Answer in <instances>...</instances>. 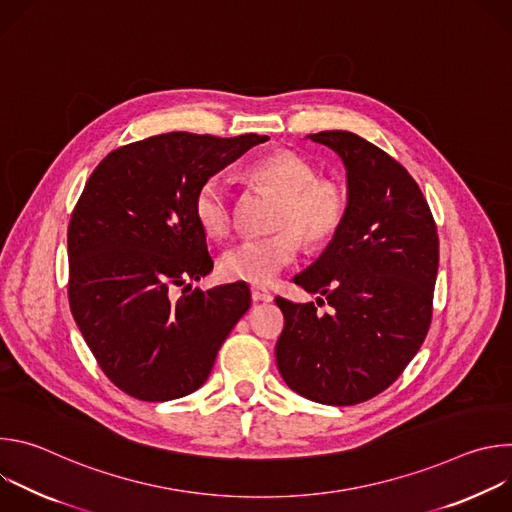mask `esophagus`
Returning <instances> with one entry per match:
<instances>
[{
    "label": "esophagus",
    "instance_id": "esophagus-1",
    "mask_svg": "<svg viewBox=\"0 0 512 512\" xmlns=\"http://www.w3.org/2000/svg\"><path fill=\"white\" fill-rule=\"evenodd\" d=\"M251 296H253V302H271L273 300L271 291H267L265 287H251Z\"/></svg>",
    "mask_w": 512,
    "mask_h": 512
}]
</instances>
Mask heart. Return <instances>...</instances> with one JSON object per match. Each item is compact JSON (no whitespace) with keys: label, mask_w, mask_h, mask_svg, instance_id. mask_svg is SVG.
Listing matches in <instances>:
<instances>
[{"label":"heart","mask_w":512,"mask_h":512,"mask_svg":"<svg viewBox=\"0 0 512 512\" xmlns=\"http://www.w3.org/2000/svg\"><path fill=\"white\" fill-rule=\"evenodd\" d=\"M247 178L277 196L271 216L273 235L243 239L221 257L227 279L251 285H269L296 259L300 239L318 247L330 241L342 227L348 196L346 190L318 170L306 158L291 152H275L249 164ZM194 216L204 235L223 239L233 227V190L225 174L208 176L194 194Z\"/></svg>","instance_id":"b5f03b06"}]
</instances>
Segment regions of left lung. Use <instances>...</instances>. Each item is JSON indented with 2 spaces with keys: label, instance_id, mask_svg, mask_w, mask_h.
Returning a JSON list of instances; mask_svg holds the SVG:
<instances>
[{
  "label": "left lung",
  "instance_id": "obj_1",
  "mask_svg": "<svg viewBox=\"0 0 512 512\" xmlns=\"http://www.w3.org/2000/svg\"><path fill=\"white\" fill-rule=\"evenodd\" d=\"M308 139L342 160L348 210L322 255L294 277L332 312L275 298L285 318L275 360L298 395L356 405L385 391L423 344L440 243L419 186L399 162L350 131Z\"/></svg>",
  "mask_w": 512,
  "mask_h": 512
}]
</instances>
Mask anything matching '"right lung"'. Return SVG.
I'll return each instance as SVG.
<instances>
[{"instance_id": "add662e5", "label": "right lung", "mask_w": 512, "mask_h": 512, "mask_svg": "<svg viewBox=\"0 0 512 512\" xmlns=\"http://www.w3.org/2000/svg\"><path fill=\"white\" fill-rule=\"evenodd\" d=\"M267 139L172 131L123 145L91 174L68 225V302L99 367L127 395L194 393L249 310L245 283L189 290L214 265L192 204L208 176Z\"/></svg>"}]
</instances>
